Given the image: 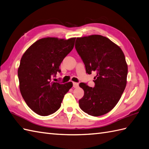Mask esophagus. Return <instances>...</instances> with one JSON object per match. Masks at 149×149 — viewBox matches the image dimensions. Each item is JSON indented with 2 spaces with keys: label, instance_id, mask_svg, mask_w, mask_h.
<instances>
[{
  "label": "esophagus",
  "instance_id": "1",
  "mask_svg": "<svg viewBox=\"0 0 149 149\" xmlns=\"http://www.w3.org/2000/svg\"><path fill=\"white\" fill-rule=\"evenodd\" d=\"M73 84V85H72V87H73L74 88L78 87L79 84L78 83H76V82H73V84Z\"/></svg>",
  "mask_w": 149,
  "mask_h": 149
}]
</instances>
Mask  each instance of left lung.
<instances>
[{
	"instance_id": "1",
	"label": "left lung",
	"mask_w": 149,
	"mask_h": 149,
	"mask_svg": "<svg viewBox=\"0 0 149 149\" xmlns=\"http://www.w3.org/2000/svg\"><path fill=\"white\" fill-rule=\"evenodd\" d=\"M75 48L85 64L86 72H96L94 87L84 83L79 85L84 91L79 106L92 116L103 115L115 107L126 86L127 65L124 53L101 35L77 38Z\"/></svg>"
}]
</instances>
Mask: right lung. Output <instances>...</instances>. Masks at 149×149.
<instances>
[{
	"label": "right lung",
	"instance_id": "add662e5",
	"mask_svg": "<svg viewBox=\"0 0 149 149\" xmlns=\"http://www.w3.org/2000/svg\"><path fill=\"white\" fill-rule=\"evenodd\" d=\"M74 38L39 39L23 55L18 70L21 94L28 107L37 114L48 116L57 111L72 82H55L63 59L74 47Z\"/></svg>",
	"mask_w": 149,
	"mask_h": 149
}]
</instances>
